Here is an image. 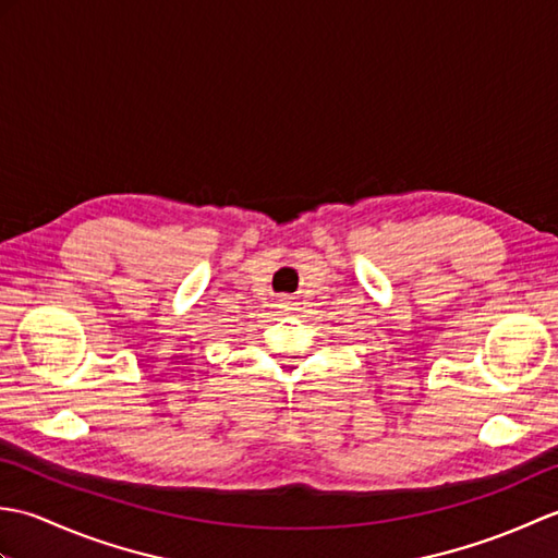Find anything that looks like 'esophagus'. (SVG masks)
<instances>
[{
  "label": "esophagus",
  "instance_id": "34e87169",
  "mask_svg": "<svg viewBox=\"0 0 558 558\" xmlns=\"http://www.w3.org/2000/svg\"><path fill=\"white\" fill-rule=\"evenodd\" d=\"M278 306H280L282 312H294V310H298V302H294L292 298H280Z\"/></svg>",
  "mask_w": 558,
  "mask_h": 558
}]
</instances>
